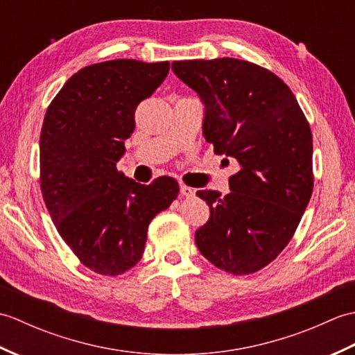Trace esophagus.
Listing matches in <instances>:
<instances>
[{
    "instance_id": "34e87169",
    "label": "esophagus",
    "mask_w": 355,
    "mask_h": 355,
    "mask_svg": "<svg viewBox=\"0 0 355 355\" xmlns=\"http://www.w3.org/2000/svg\"><path fill=\"white\" fill-rule=\"evenodd\" d=\"M180 193L183 195V197H187V198H192L195 195V191L191 189V187L187 186H180Z\"/></svg>"
}]
</instances>
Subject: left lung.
<instances>
[{
    "label": "left lung",
    "instance_id": "obj_1",
    "mask_svg": "<svg viewBox=\"0 0 355 355\" xmlns=\"http://www.w3.org/2000/svg\"><path fill=\"white\" fill-rule=\"evenodd\" d=\"M172 70L205 105L202 135L215 154L239 163L227 195L197 192L210 216L195 243L218 268L254 273L290 243L311 198L310 125L291 89L256 64L191 59Z\"/></svg>",
    "mask_w": 355,
    "mask_h": 355
}]
</instances>
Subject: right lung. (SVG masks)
Instances as JSON below:
<instances>
[{
	"label": "right lung",
	"instance_id": "obj_1",
	"mask_svg": "<svg viewBox=\"0 0 355 355\" xmlns=\"http://www.w3.org/2000/svg\"><path fill=\"white\" fill-rule=\"evenodd\" d=\"M168 73V61L88 65L65 82L45 112L42 198L67 245L99 275H122L141 259L149 223L178 195L171 177L146 186L116 168L134 132L135 108Z\"/></svg>",
	"mask_w": 355,
	"mask_h": 355
}]
</instances>
